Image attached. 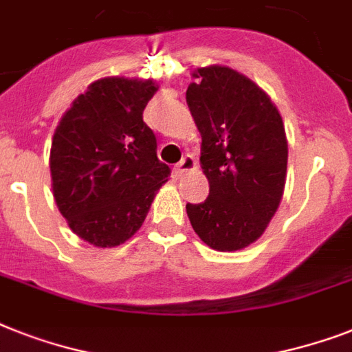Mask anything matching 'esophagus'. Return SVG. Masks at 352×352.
<instances>
[{"mask_svg":"<svg viewBox=\"0 0 352 352\" xmlns=\"http://www.w3.org/2000/svg\"><path fill=\"white\" fill-rule=\"evenodd\" d=\"M195 164H197V162H195V159H193V157L184 155V157H182V161L177 164L175 173H177V175H184L186 171L193 170V168H195Z\"/></svg>","mask_w":352,"mask_h":352,"instance_id":"1","label":"esophagus"}]
</instances>
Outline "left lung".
<instances>
[{
	"label": "left lung",
	"instance_id": "left-lung-1",
	"mask_svg": "<svg viewBox=\"0 0 352 352\" xmlns=\"http://www.w3.org/2000/svg\"><path fill=\"white\" fill-rule=\"evenodd\" d=\"M186 102L201 131L210 195L186 204L193 230L217 251L253 244L278 210L287 170L282 117L267 94L228 67L199 68Z\"/></svg>",
	"mask_w": 352,
	"mask_h": 352
}]
</instances>
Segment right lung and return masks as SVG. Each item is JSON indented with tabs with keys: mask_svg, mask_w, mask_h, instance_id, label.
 I'll use <instances>...</instances> for the list:
<instances>
[{
	"mask_svg": "<svg viewBox=\"0 0 352 352\" xmlns=\"http://www.w3.org/2000/svg\"><path fill=\"white\" fill-rule=\"evenodd\" d=\"M153 81L107 77L92 82L63 116L52 139L56 204L70 230L97 248H116L142 226L171 170L142 111Z\"/></svg>",
	"mask_w": 352,
	"mask_h": 352,
	"instance_id": "right-lung-1",
	"label": "right lung"
}]
</instances>
